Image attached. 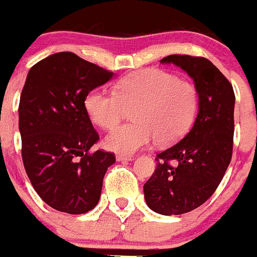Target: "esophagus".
<instances>
[{
  "instance_id": "esophagus-1",
  "label": "esophagus",
  "mask_w": 257,
  "mask_h": 257,
  "mask_svg": "<svg viewBox=\"0 0 257 257\" xmlns=\"http://www.w3.org/2000/svg\"><path fill=\"white\" fill-rule=\"evenodd\" d=\"M133 159H134L133 157H128V155H121V154L116 155V160H118V162H131V160Z\"/></svg>"
}]
</instances>
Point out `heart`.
Returning a JSON list of instances; mask_svg holds the SVG:
<instances>
[{
	"instance_id": "1",
	"label": "heart",
	"mask_w": 257,
	"mask_h": 257,
	"mask_svg": "<svg viewBox=\"0 0 257 257\" xmlns=\"http://www.w3.org/2000/svg\"><path fill=\"white\" fill-rule=\"evenodd\" d=\"M92 121L112 129L133 109V123L110 132L105 147L123 155L134 154L157 139L172 144L189 132L199 109V93L190 80L180 79L163 69H145L125 77L114 92L93 89L85 98Z\"/></svg>"
}]
</instances>
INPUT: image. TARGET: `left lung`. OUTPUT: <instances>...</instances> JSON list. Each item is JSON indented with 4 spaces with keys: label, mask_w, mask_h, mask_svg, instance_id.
Here are the masks:
<instances>
[{
    "label": "left lung",
    "mask_w": 257,
    "mask_h": 257,
    "mask_svg": "<svg viewBox=\"0 0 257 257\" xmlns=\"http://www.w3.org/2000/svg\"><path fill=\"white\" fill-rule=\"evenodd\" d=\"M160 63L184 69L199 93L194 125L181 141L157 155L154 174L144 184L150 209L163 215H180L208 200L231 162L235 93L226 77L204 57L172 54Z\"/></svg>",
    "instance_id": "8db88e82"
}]
</instances>
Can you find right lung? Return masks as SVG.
<instances>
[{"mask_svg": "<svg viewBox=\"0 0 257 257\" xmlns=\"http://www.w3.org/2000/svg\"><path fill=\"white\" fill-rule=\"evenodd\" d=\"M113 72L59 52L28 72L20 98L22 160L31 184L51 208L84 214L98 204L114 153L90 148L99 139L85 109L88 93Z\"/></svg>", "mask_w": 257, "mask_h": 257, "instance_id": "right-lung-1", "label": "right lung"}]
</instances>
